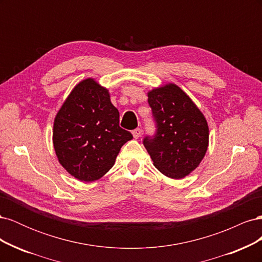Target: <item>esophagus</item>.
I'll list each match as a JSON object with an SVG mask.
<instances>
[{"mask_svg":"<svg viewBox=\"0 0 262 262\" xmlns=\"http://www.w3.org/2000/svg\"><path fill=\"white\" fill-rule=\"evenodd\" d=\"M141 134H142V130L139 129V128L132 131V136H133L134 139H139L141 137Z\"/></svg>","mask_w":262,"mask_h":262,"instance_id":"esophagus-1","label":"esophagus"}]
</instances>
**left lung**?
Segmentation results:
<instances>
[{
    "instance_id": "obj_1",
    "label": "left lung",
    "mask_w": 262,
    "mask_h": 262,
    "mask_svg": "<svg viewBox=\"0 0 262 262\" xmlns=\"http://www.w3.org/2000/svg\"><path fill=\"white\" fill-rule=\"evenodd\" d=\"M156 134L143 144L163 175L181 179L192 172L207 153L209 125L201 110L179 86L167 83L147 93Z\"/></svg>"
}]
</instances>
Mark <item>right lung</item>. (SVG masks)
I'll return each mask as SVG.
<instances>
[{"instance_id": "obj_1", "label": "right lung", "mask_w": 262, "mask_h": 262, "mask_svg": "<svg viewBox=\"0 0 262 262\" xmlns=\"http://www.w3.org/2000/svg\"><path fill=\"white\" fill-rule=\"evenodd\" d=\"M132 134L119 126L110 94L92 77L75 85L54 118L52 142L62 165L77 180H98L112 169Z\"/></svg>"}]
</instances>
